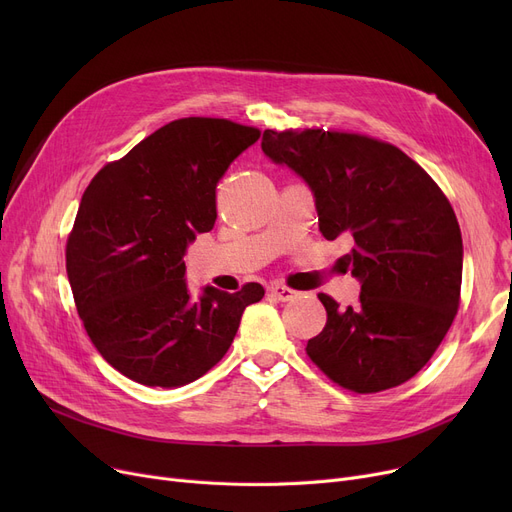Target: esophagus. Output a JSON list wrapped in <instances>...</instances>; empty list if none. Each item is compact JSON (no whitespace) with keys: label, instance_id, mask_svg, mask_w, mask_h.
<instances>
[{"label":"esophagus","instance_id":"obj_1","mask_svg":"<svg viewBox=\"0 0 512 512\" xmlns=\"http://www.w3.org/2000/svg\"><path fill=\"white\" fill-rule=\"evenodd\" d=\"M270 294L276 301H292L294 297H297V290H292V288L282 286V284H272Z\"/></svg>","mask_w":512,"mask_h":512}]
</instances>
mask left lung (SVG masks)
Returning <instances> with one entry per match:
<instances>
[{"mask_svg":"<svg viewBox=\"0 0 512 512\" xmlns=\"http://www.w3.org/2000/svg\"><path fill=\"white\" fill-rule=\"evenodd\" d=\"M263 153L311 186L319 232L346 236L340 259L361 282L359 303L319 292L326 328L309 359L357 394L411 380L432 359L461 303L463 238L442 188L398 147L359 132L265 130Z\"/></svg>","mask_w":512,"mask_h":512,"instance_id":"left-lung-1","label":"left lung"}]
</instances>
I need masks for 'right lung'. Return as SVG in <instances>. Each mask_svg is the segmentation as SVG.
Masks as SVG:
<instances>
[{
  "label": "right lung",
  "instance_id": "1",
  "mask_svg": "<svg viewBox=\"0 0 512 512\" xmlns=\"http://www.w3.org/2000/svg\"><path fill=\"white\" fill-rule=\"evenodd\" d=\"M261 130L226 118H180L105 164L80 199L66 242L76 311L99 355L128 380L176 388L220 363L242 311L263 299L249 282L191 299L184 251L218 218L215 186Z\"/></svg>",
  "mask_w": 512,
  "mask_h": 512
}]
</instances>
